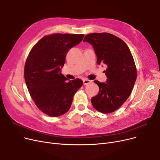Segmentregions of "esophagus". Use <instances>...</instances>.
I'll return each instance as SVG.
<instances>
[{
  "label": "esophagus",
  "mask_w": 160,
  "mask_h": 160,
  "mask_svg": "<svg viewBox=\"0 0 160 160\" xmlns=\"http://www.w3.org/2000/svg\"><path fill=\"white\" fill-rule=\"evenodd\" d=\"M91 81L89 80H88V79H83V85L84 86H86L88 84H89V83L91 82Z\"/></svg>",
  "instance_id": "obj_1"
}]
</instances>
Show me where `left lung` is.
<instances>
[{
	"instance_id": "8db88e82",
	"label": "left lung",
	"mask_w": 160,
	"mask_h": 160,
	"mask_svg": "<svg viewBox=\"0 0 160 160\" xmlns=\"http://www.w3.org/2000/svg\"><path fill=\"white\" fill-rule=\"evenodd\" d=\"M83 41L93 46L97 63L108 67L104 71L106 82L94 81L99 92L91 98L92 105L99 112H113L129 97L136 80L137 71L132 53L122 39L109 33H89Z\"/></svg>"
}]
</instances>
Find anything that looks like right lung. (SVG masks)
Segmentation results:
<instances>
[{"mask_svg": "<svg viewBox=\"0 0 160 160\" xmlns=\"http://www.w3.org/2000/svg\"><path fill=\"white\" fill-rule=\"evenodd\" d=\"M83 34L55 33L41 39L32 48L24 66V79L31 97L40 110L51 117L69 111L80 79L69 80L61 73L69 50Z\"/></svg>", "mask_w": 160, "mask_h": 160, "instance_id": "obj_1", "label": "right lung"}]
</instances>
